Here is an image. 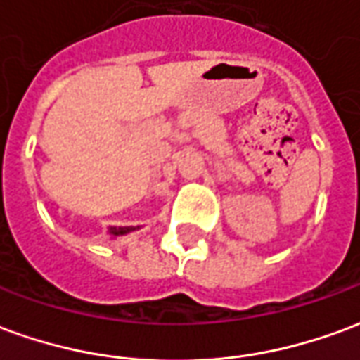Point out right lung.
<instances>
[{
	"mask_svg": "<svg viewBox=\"0 0 360 360\" xmlns=\"http://www.w3.org/2000/svg\"><path fill=\"white\" fill-rule=\"evenodd\" d=\"M136 229H139V226H136V227H134V226H125V227L110 226V227H108V235L115 239V237H123V235L131 233V231H136Z\"/></svg>",
	"mask_w": 360,
	"mask_h": 360,
	"instance_id": "1",
	"label": "right lung"
}]
</instances>
